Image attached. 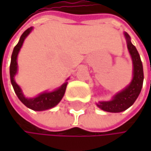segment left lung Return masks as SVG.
I'll use <instances>...</instances> for the list:
<instances>
[{"instance_id": "1", "label": "left lung", "mask_w": 151, "mask_h": 151, "mask_svg": "<svg viewBox=\"0 0 151 151\" xmlns=\"http://www.w3.org/2000/svg\"><path fill=\"white\" fill-rule=\"evenodd\" d=\"M124 36L133 62V78L130 84L122 91L116 93L111 101H100L97 103V106L101 109L110 113H120L133 105L141 93L143 83V68L140 55L136 47L132 45L129 35L127 32H124Z\"/></svg>"}]
</instances>
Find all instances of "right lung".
Segmentation results:
<instances>
[{
    "mask_svg": "<svg viewBox=\"0 0 151 151\" xmlns=\"http://www.w3.org/2000/svg\"><path fill=\"white\" fill-rule=\"evenodd\" d=\"M33 29L32 27L29 28L28 29H26L22 35L20 37V40L18 42V44L15 46L12 56H11V63H10V67H9V73H10V80H11V84L13 86V88L15 90V93H16L18 99L26 106L27 107L35 110V111H44L47 110L50 108L54 107L56 105H58L59 103V101L62 100L65 93V89H66V86H67V82L65 81L59 88L56 89L53 92H45L43 93H40L38 96L35 97V98H26L23 93L21 89V87L16 84L15 81V76L17 73V55L22 48V45L24 42V39L27 37V36L31 32V30Z\"/></svg>",
    "mask_w": 151,
    "mask_h": 151,
    "instance_id": "add662e5",
    "label": "right lung"
}]
</instances>
